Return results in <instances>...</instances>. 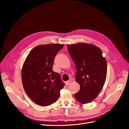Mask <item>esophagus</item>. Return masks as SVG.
<instances>
[{
  "label": "esophagus",
  "instance_id": "34e87169",
  "mask_svg": "<svg viewBox=\"0 0 129 129\" xmlns=\"http://www.w3.org/2000/svg\"><path fill=\"white\" fill-rule=\"evenodd\" d=\"M72 79H69L68 81H66V82H65V83H66V85H69L70 83H72Z\"/></svg>",
  "mask_w": 129,
  "mask_h": 129
}]
</instances>
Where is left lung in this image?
Segmentation results:
<instances>
[{
    "label": "left lung",
    "instance_id": "8db88e82",
    "mask_svg": "<svg viewBox=\"0 0 129 129\" xmlns=\"http://www.w3.org/2000/svg\"><path fill=\"white\" fill-rule=\"evenodd\" d=\"M68 52L77 69L75 80L80 85L74 96L82 104L90 103L98 96L106 80L107 63L102 52L92 44L68 45Z\"/></svg>",
    "mask_w": 129,
    "mask_h": 129
}]
</instances>
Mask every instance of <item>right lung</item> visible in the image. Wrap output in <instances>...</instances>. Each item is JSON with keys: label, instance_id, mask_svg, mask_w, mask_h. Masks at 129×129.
<instances>
[{"label": "right lung", "instance_id": "1", "mask_svg": "<svg viewBox=\"0 0 129 129\" xmlns=\"http://www.w3.org/2000/svg\"><path fill=\"white\" fill-rule=\"evenodd\" d=\"M62 44L38 46L30 50L23 64L21 79L25 92L34 103L48 106L55 103L64 86L60 74L53 71L54 58Z\"/></svg>", "mask_w": 129, "mask_h": 129}]
</instances>
